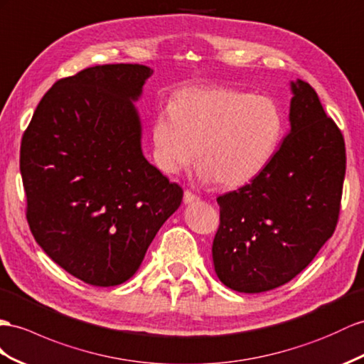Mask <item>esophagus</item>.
Segmentation results:
<instances>
[{
    "mask_svg": "<svg viewBox=\"0 0 364 364\" xmlns=\"http://www.w3.org/2000/svg\"><path fill=\"white\" fill-rule=\"evenodd\" d=\"M183 200H184L186 204H189V203H193V201H198L200 197H198V195H195L193 192H191V191H184Z\"/></svg>",
    "mask_w": 364,
    "mask_h": 364,
    "instance_id": "1",
    "label": "esophagus"
}]
</instances>
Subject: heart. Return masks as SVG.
<instances>
[{
	"label": "heart",
	"instance_id": "b5f03b06",
	"mask_svg": "<svg viewBox=\"0 0 364 364\" xmlns=\"http://www.w3.org/2000/svg\"><path fill=\"white\" fill-rule=\"evenodd\" d=\"M284 126V112L272 97L232 87H188L173 97L171 110L155 115V161L173 175L195 156L201 181L241 188L272 161Z\"/></svg>",
	"mask_w": 364,
	"mask_h": 364
}]
</instances>
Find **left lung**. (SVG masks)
<instances>
[{
    "mask_svg": "<svg viewBox=\"0 0 364 364\" xmlns=\"http://www.w3.org/2000/svg\"><path fill=\"white\" fill-rule=\"evenodd\" d=\"M291 132L249 184L217 198L212 258L220 282L259 294L291 282L338 223L346 149L309 82H291Z\"/></svg>",
    "mask_w": 364,
    "mask_h": 364,
    "instance_id": "left-lung-1",
    "label": "left lung"
}]
</instances>
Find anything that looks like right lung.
Instances as JSON below:
<instances>
[{"instance_id": "obj_1", "label": "right lung", "mask_w": 364, "mask_h": 364, "mask_svg": "<svg viewBox=\"0 0 364 364\" xmlns=\"http://www.w3.org/2000/svg\"><path fill=\"white\" fill-rule=\"evenodd\" d=\"M152 69L105 64L46 92L21 139L26 217L36 243L92 286L127 282L183 189L149 163L134 106Z\"/></svg>"}]
</instances>
